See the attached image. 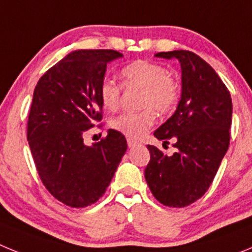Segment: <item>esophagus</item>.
<instances>
[{"instance_id":"obj_1","label":"esophagus","mask_w":252,"mask_h":252,"mask_svg":"<svg viewBox=\"0 0 252 252\" xmlns=\"http://www.w3.org/2000/svg\"><path fill=\"white\" fill-rule=\"evenodd\" d=\"M127 145H128V148H133V146L137 145V141H136V140L131 139V137H128V139H127Z\"/></svg>"}]
</instances>
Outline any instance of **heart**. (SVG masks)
<instances>
[{
  "label": "heart",
  "instance_id": "b5f03b06",
  "mask_svg": "<svg viewBox=\"0 0 252 252\" xmlns=\"http://www.w3.org/2000/svg\"><path fill=\"white\" fill-rule=\"evenodd\" d=\"M121 78L126 87L142 88L137 112H124L111 120L112 130L131 139L142 136L155 122V112L171 111L179 99V86L168 69L159 63L137 60L121 69ZM122 86L110 77H104L98 87V94L106 110L115 111L121 101Z\"/></svg>",
  "mask_w": 252,
  "mask_h": 252
}]
</instances>
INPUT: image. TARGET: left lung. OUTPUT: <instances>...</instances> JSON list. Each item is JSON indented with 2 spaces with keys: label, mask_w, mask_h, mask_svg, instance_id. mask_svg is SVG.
<instances>
[{
  "label": "left lung",
  "mask_w": 252,
  "mask_h": 252,
  "mask_svg": "<svg viewBox=\"0 0 252 252\" xmlns=\"http://www.w3.org/2000/svg\"><path fill=\"white\" fill-rule=\"evenodd\" d=\"M155 57L179 60L182 97L174 115L154 132L162 146L173 137L177 153L168 157L148 145L145 179L160 203L182 208L199 199L215 179L230 145L232 101L215 69L192 51H161Z\"/></svg>",
  "instance_id": "left-lung-1"
}]
</instances>
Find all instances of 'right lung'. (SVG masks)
Instances as JSON below:
<instances>
[{"mask_svg": "<svg viewBox=\"0 0 252 252\" xmlns=\"http://www.w3.org/2000/svg\"><path fill=\"white\" fill-rule=\"evenodd\" d=\"M116 50H75L51 66L35 87L28 141L40 179L50 194L73 208L95 203L126 153L121 132L108 130L92 146L83 133L102 120L98 87Z\"/></svg>", "mask_w": 252, "mask_h": 252, "instance_id": "right-lung-1", "label": "right lung"}]
</instances>
